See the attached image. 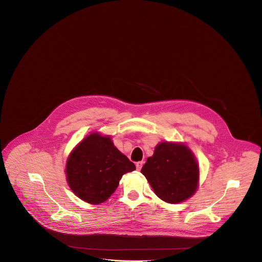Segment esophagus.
I'll use <instances>...</instances> for the list:
<instances>
[{"mask_svg": "<svg viewBox=\"0 0 262 262\" xmlns=\"http://www.w3.org/2000/svg\"><path fill=\"white\" fill-rule=\"evenodd\" d=\"M143 164H144V162H143V161L137 162V164H136V167H137V169H138V170H141V168H142Z\"/></svg>", "mask_w": 262, "mask_h": 262, "instance_id": "34e87169", "label": "esophagus"}]
</instances>
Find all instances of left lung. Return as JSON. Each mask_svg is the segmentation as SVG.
Here are the masks:
<instances>
[{
	"instance_id": "1",
	"label": "left lung",
	"mask_w": 262,
	"mask_h": 262,
	"mask_svg": "<svg viewBox=\"0 0 262 262\" xmlns=\"http://www.w3.org/2000/svg\"><path fill=\"white\" fill-rule=\"evenodd\" d=\"M141 172L155 194L170 204L191 198L199 187V164L191 149L183 143H159Z\"/></svg>"
}]
</instances>
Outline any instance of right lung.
Segmentation results:
<instances>
[{
    "instance_id": "right-lung-1",
    "label": "right lung",
    "mask_w": 262,
    "mask_h": 262,
    "mask_svg": "<svg viewBox=\"0 0 262 262\" xmlns=\"http://www.w3.org/2000/svg\"><path fill=\"white\" fill-rule=\"evenodd\" d=\"M136 166L111 141L92 133L78 143L66 161V180L71 191L90 204L105 202L117 189L124 173Z\"/></svg>"
}]
</instances>
